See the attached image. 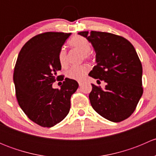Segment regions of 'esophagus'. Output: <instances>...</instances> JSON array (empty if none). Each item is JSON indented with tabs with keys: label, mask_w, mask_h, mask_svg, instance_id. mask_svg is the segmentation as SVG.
Wrapping results in <instances>:
<instances>
[{
	"label": "esophagus",
	"mask_w": 156,
	"mask_h": 156,
	"mask_svg": "<svg viewBox=\"0 0 156 156\" xmlns=\"http://www.w3.org/2000/svg\"><path fill=\"white\" fill-rule=\"evenodd\" d=\"M78 84H79V86H81L83 84V81H78Z\"/></svg>",
	"instance_id": "obj_1"
}]
</instances>
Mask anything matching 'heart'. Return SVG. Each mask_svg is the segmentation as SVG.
I'll return each instance as SVG.
<instances>
[{"mask_svg":"<svg viewBox=\"0 0 156 156\" xmlns=\"http://www.w3.org/2000/svg\"><path fill=\"white\" fill-rule=\"evenodd\" d=\"M69 45L72 48H75L76 50H79L81 53L84 54V58L87 59L89 58V54L91 49V46L90 42L87 39L81 36H76L71 39L69 41ZM58 59L60 63L61 66L66 67L67 66V52L65 48H62L59 52L58 54ZM90 67L87 65H81L76 66H72L67 72L66 75L70 79L76 80V81H81L84 78V77L87 75V72H89Z\"/></svg>","mask_w":156,"mask_h":156,"instance_id":"heart-1","label":"heart"}]
</instances>
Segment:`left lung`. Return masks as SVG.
I'll use <instances>...</instances> for the list:
<instances>
[{"label":"left lung","instance_id":"1","mask_svg":"<svg viewBox=\"0 0 156 156\" xmlns=\"http://www.w3.org/2000/svg\"><path fill=\"white\" fill-rule=\"evenodd\" d=\"M78 34L95 50L97 66L89 75L106 83L105 90L92 84L91 106L108 121H124L134 112L144 91L142 64L136 50L125 37L111 33L91 31Z\"/></svg>","mask_w":156,"mask_h":156}]
</instances>
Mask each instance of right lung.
Returning <instances> with one entry per match:
<instances>
[{"label":"right lung","instance_id":"obj_1","mask_svg":"<svg viewBox=\"0 0 156 156\" xmlns=\"http://www.w3.org/2000/svg\"><path fill=\"white\" fill-rule=\"evenodd\" d=\"M71 33L45 32L25 44L20 50L13 73L17 101L30 120L51 127L69 112L70 99L76 91V81L66 78L60 89L53 83L62 75L58 59L59 50ZM63 80V78H62Z\"/></svg>","mask_w":156,"mask_h":156}]
</instances>
